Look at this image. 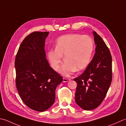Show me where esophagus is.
<instances>
[{
    "mask_svg": "<svg viewBox=\"0 0 126 126\" xmlns=\"http://www.w3.org/2000/svg\"><path fill=\"white\" fill-rule=\"evenodd\" d=\"M70 80L69 79H66V78H63V81L64 82H69Z\"/></svg>",
    "mask_w": 126,
    "mask_h": 126,
    "instance_id": "34e87169",
    "label": "esophagus"
}]
</instances>
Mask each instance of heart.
Listing matches in <instances>:
<instances>
[{
	"mask_svg": "<svg viewBox=\"0 0 126 126\" xmlns=\"http://www.w3.org/2000/svg\"><path fill=\"white\" fill-rule=\"evenodd\" d=\"M93 49L94 43L90 36L67 34L57 40L56 48L49 49L47 56L52 67L57 70L64 55L65 61L59 71L64 75L69 76L76 70H82L87 67L90 63Z\"/></svg>",
	"mask_w": 126,
	"mask_h": 126,
	"instance_id": "obj_1",
	"label": "heart"
}]
</instances>
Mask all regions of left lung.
<instances>
[{
    "instance_id": "obj_1",
    "label": "left lung",
    "mask_w": 126,
    "mask_h": 126,
    "mask_svg": "<svg viewBox=\"0 0 126 126\" xmlns=\"http://www.w3.org/2000/svg\"><path fill=\"white\" fill-rule=\"evenodd\" d=\"M95 53L77 83L75 102L85 110L95 109L105 97L112 81V57L102 38L93 31Z\"/></svg>"
}]
</instances>
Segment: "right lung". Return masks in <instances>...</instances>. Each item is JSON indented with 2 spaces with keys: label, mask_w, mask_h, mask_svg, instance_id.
I'll return each instance as SVG.
<instances>
[{
  "label": "right lung",
  "mask_w": 126,
  "mask_h": 126,
  "mask_svg": "<svg viewBox=\"0 0 126 126\" xmlns=\"http://www.w3.org/2000/svg\"><path fill=\"white\" fill-rule=\"evenodd\" d=\"M48 33L35 32L24 38L15 62L19 96L27 107L40 112L53 104L56 88L63 81L46 59L44 48Z\"/></svg>",
  "instance_id": "1"
}]
</instances>
